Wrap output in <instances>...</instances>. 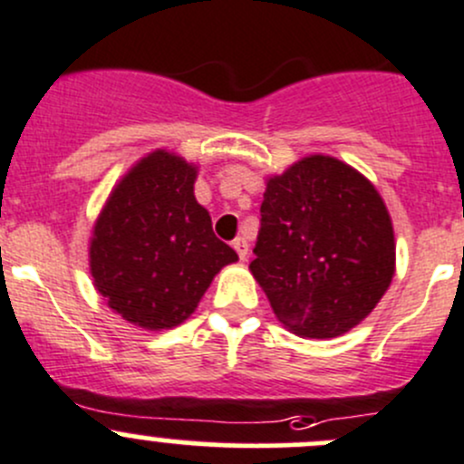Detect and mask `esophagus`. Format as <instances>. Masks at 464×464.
Segmentation results:
<instances>
[{
  "instance_id": "esophagus-1",
  "label": "esophagus",
  "mask_w": 464,
  "mask_h": 464,
  "mask_svg": "<svg viewBox=\"0 0 464 464\" xmlns=\"http://www.w3.org/2000/svg\"><path fill=\"white\" fill-rule=\"evenodd\" d=\"M233 249L237 251L240 260L249 258V240H246V237H236V240H233Z\"/></svg>"
}]
</instances>
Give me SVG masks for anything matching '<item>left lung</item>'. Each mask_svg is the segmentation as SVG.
Returning a JSON list of instances; mask_svg holds the SVG:
<instances>
[{"label":"left lung","mask_w":464,"mask_h":464,"mask_svg":"<svg viewBox=\"0 0 464 464\" xmlns=\"http://www.w3.org/2000/svg\"><path fill=\"white\" fill-rule=\"evenodd\" d=\"M249 269L274 314L307 339L366 319L395 274V237L375 186L314 154L266 181Z\"/></svg>","instance_id":"left-lung-1"}]
</instances>
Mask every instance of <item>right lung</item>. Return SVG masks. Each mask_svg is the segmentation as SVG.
Segmentation results:
<instances>
[{
	"label": "right lung",
	"mask_w": 464,
	"mask_h": 464,
	"mask_svg": "<svg viewBox=\"0 0 464 464\" xmlns=\"http://www.w3.org/2000/svg\"><path fill=\"white\" fill-rule=\"evenodd\" d=\"M195 175L166 150L148 154L111 190L93 227V285L111 310L145 330L188 319L213 276L237 260L195 199Z\"/></svg>",
	"instance_id": "add662e5"
}]
</instances>
